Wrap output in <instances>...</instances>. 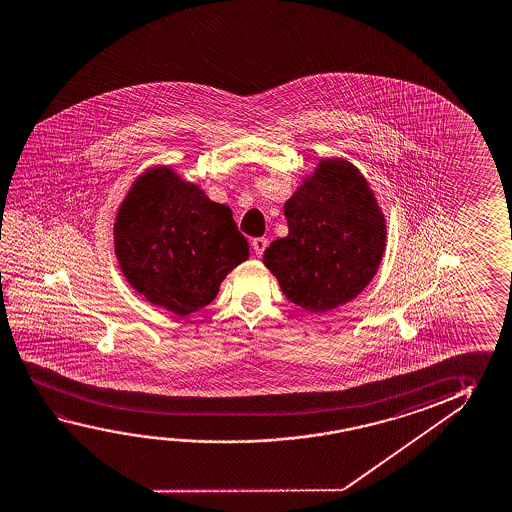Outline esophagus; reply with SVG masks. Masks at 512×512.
I'll list each match as a JSON object with an SVG mask.
<instances>
[{"label": "esophagus", "mask_w": 512, "mask_h": 512, "mask_svg": "<svg viewBox=\"0 0 512 512\" xmlns=\"http://www.w3.org/2000/svg\"><path fill=\"white\" fill-rule=\"evenodd\" d=\"M252 248L257 257H262V253H264V250L268 248V239H266V237H257V239H253Z\"/></svg>", "instance_id": "34e87169"}]
</instances>
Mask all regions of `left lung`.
I'll list each match as a JSON object with an SVG mask.
<instances>
[{"label":"left lung","instance_id":"8db88e82","mask_svg":"<svg viewBox=\"0 0 512 512\" xmlns=\"http://www.w3.org/2000/svg\"><path fill=\"white\" fill-rule=\"evenodd\" d=\"M289 234L269 244L266 268L289 302L323 314L352 302L377 275L386 216L366 176L343 157L321 159L285 202Z\"/></svg>","mask_w":512,"mask_h":512}]
</instances>
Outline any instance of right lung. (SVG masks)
<instances>
[{
    "label": "right lung",
    "mask_w": 512,
    "mask_h": 512,
    "mask_svg": "<svg viewBox=\"0 0 512 512\" xmlns=\"http://www.w3.org/2000/svg\"><path fill=\"white\" fill-rule=\"evenodd\" d=\"M114 253L134 291L184 318L218 296L250 246L228 205L159 164L135 178L119 205Z\"/></svg>",
    "instance_id": "right-lung-1"
}]
</instances>
